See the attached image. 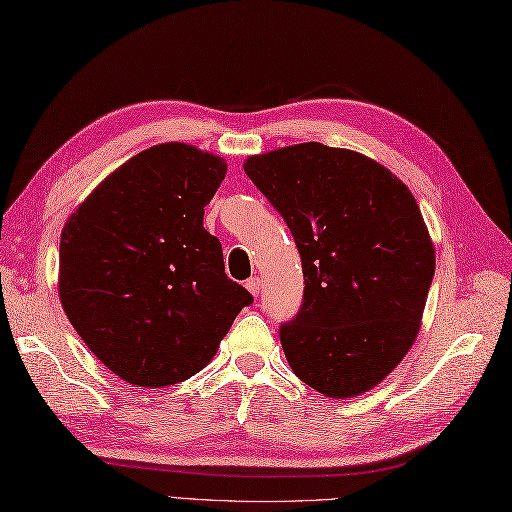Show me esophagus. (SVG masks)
I'll return each mask as SVG.
<instances>
[{"label": "esophagus", "instance_id": "34e87169", "mask_svg": "<svg viewBox=\"0 0 512 512\" xmlns=\"http://www.w3.org/2000/svg\"><path fill=\"white\" fill-rule=\"evenodd\" d=\"M245 286H247V291L256 297V295L260 293V278H256V276L249 278V280L245 282Z\"/></svg>", "mask_w": 512, "mask_h": 512}]
</instances>
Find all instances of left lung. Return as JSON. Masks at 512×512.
<instances>
[{
	"label": "left lung",
	"mask_w": 512,
	"mask_h": 512,
	"mask_svg": "<svg viewBox=\"0 0 512 512\" xmlns=\"http://www.w3.org/2000/svg\"><path fill=\"white\" fill-rule=\"evenodd\" d=\"M245 173L299 249L304 302L280 326L295 376L328 397L373 389L408 354L434 278V247L408 186L350 149L299 143Z\"/></svg>",
	"instance_id": "left-lung-1"
}]
</instances>
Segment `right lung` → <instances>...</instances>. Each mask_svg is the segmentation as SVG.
I'll list each match as a JSON object with an SVG mask.
<instances>
[{
	"mask_svg": "<svg viewBox=\"0 0 512 512\" xmlns=\"http://www.w3.org/2000/svg\"><path fill=\"white\" fill-rule=\"evenodd\" d=\"M223 178L219 156L154 145L112 171L62 230V308L121 380L158 389L195 376L254 302L204 228Z\"/></svg>",
	"mask_w": 512,
	"mask_h": 512,
	"instance_id": "1",
	"label": "right lung"
}]
</instances>
